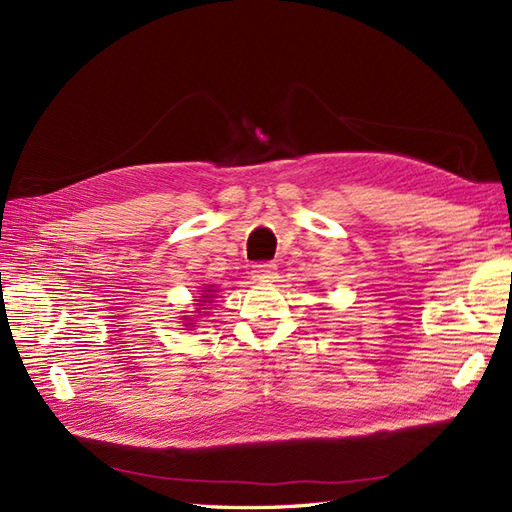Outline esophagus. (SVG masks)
<instances>
[{
	"label": "esophagus",
	"mask_w": 512,
	"mask_h": 512,
	"mask_svg": "<svg viewBox=\"0 0 512 512\" xmlns=\"http://www.w3.org/2000/svg\"><path fill=\"white\" fill-rule=\"evenodd\" d=\"M275 271H277V267L273 265V262H258V265L252 267V277L258 282H267V280H273V277L277 275Z\"/></svg>",
	"instance_id": "obj_1"
}]
</instances>
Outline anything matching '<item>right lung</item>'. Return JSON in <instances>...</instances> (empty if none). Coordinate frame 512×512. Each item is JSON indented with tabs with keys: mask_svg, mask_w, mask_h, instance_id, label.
<instances>
[{
	"mask_svg": "<svg viewBox=\"0 0 512 512\" xmlns=\"http://www.w3.org/2000/svg\"><path fill=\"white\" fill-rule=\"evenodd\" d=\"M211 292H215V290H211V288H209V290H203V297L198 299L200 303H196V305H205V303H211V299H213V294H211ZM198 309H205V307H198ZM198 314H200V312H198Z\"/></svg>",
	"mask_w": 512,
	"mask_h": 512,
	"instance_id": "obj_1",
	"label": "right lung"
}]
</instances>
